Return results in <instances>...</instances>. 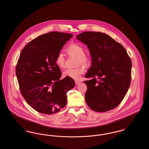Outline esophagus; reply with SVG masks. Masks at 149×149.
Listing matches in <instances>:
<instances>
[{
    "label": "esophagus",
    "mask_w": 149,
    "mask_h": 149,
    "mask_svg": "<svg viewBox=\"0 0 149 149\" xmlns=\"http://www.w3.org/2000/svg\"><path fill=\"white\" fill-rule=\"evenodd\" d=\"M75 84L76 85H78V84H80V83H81L80 81H78V80H75Z\"/></svg>",
    "instance_id": "1"
}]
</instances>
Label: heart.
Segmentation results:
<instances>
[{
  "instance_id": "obj_1",
  "label": "heart",
  "mask_w": 149,
  "mask_h": 149,
  "mask_svg": "<svg viewBox=\"0 0 149 149\" xmlns=\"http://www.w3.org/2000/svg\"><path fill=\"white\" fill-rule=\"evenodd\" d=\"M67 54L70 56L77 57L78 65L81 64L84 66H89L92 63L91 57L85 54L84 47L78 43H71L66 49ZM55 63L57 66L63 69L65 66V58L61 52H58L55 57ZM84 67L79 66L77 68L68 69L63 72L64 77H69L75 80L80 79L81 75L84 73Z\"/></svg>"
}]
</instances>
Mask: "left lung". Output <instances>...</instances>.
Instances as JSON below:
<instances>
[{
  "label": "left lung",
  "instance_id": "1",
  "mask_svg": "<svg viewBox=\"0 0 149 149\" xmlns=\"http://www.w3.org/2000/svg\"><path fill=\"white\" fill-rule=\"evenodd\" d=\"M90 50L92 67L84 81L88 106L98 112L118 106L127 92L131 80V60L123 46L103 33L86 31L77 36Z\"/></svg>",
  "mask_w": 149,
  "mask_h": 149
}]
</instances>
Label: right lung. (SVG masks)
<instances>
[{"instance_id":"obj_1","label":"right lung","mask_w":149,"mask_h":149,"mask_svg":"<svg viewBox=\"0 0 149 149\" xmlns=\"http://www.w3.org/2000/svg\"><path fill=\"white\" fill-rule=\"evenodd\" d=\"M73 35L51 32L30 41L22 50L15 73L22 95L30 106L43 114L59 112L67 103L66 94L75 86L72 78L62 80L55 57Z\"/></svg>"}]
</instances>
